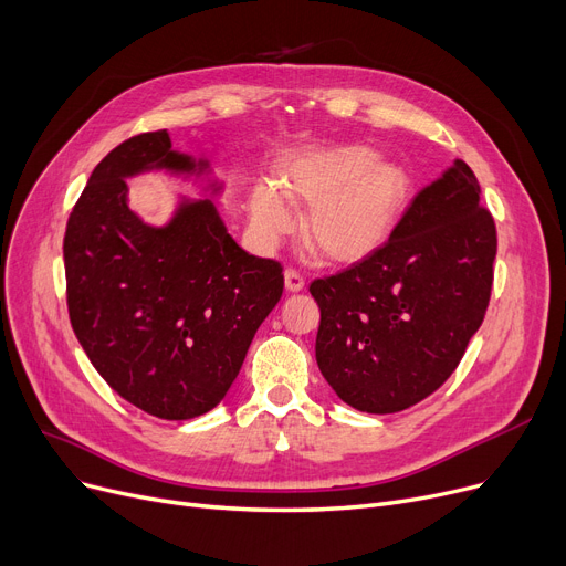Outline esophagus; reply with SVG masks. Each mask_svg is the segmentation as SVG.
Returning <instances> with one entry per match:
<instances>
[{"label": "esophagus", "instance_id": "34e87169", "mask_svg": "<svg viewBox=\"0 0 566 566\" xmlns=\"http://www.w3.org/2000/svg\"><path fill=\"white\" fill-rule=\"evenodd\" d=\"M284 286H286L289 293H298V291L305 289V280L298 271H295V268H286V271H284Z\"/></svg>", "mask_w": 566, "mask_h": 566}]
</instances>
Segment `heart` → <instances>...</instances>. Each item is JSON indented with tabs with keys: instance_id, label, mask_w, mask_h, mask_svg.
Here are the masks:
<instances>
[{
	"instance_id": "1",
	"label": "heart",
	"mask_w": 566,
	"mask_h": 566,
	"mask_svg": "<svg viewBox=\"0 0 566 566\" xmlns=\"http://www.w3.org/2000/svg\"><path fill=\"white\" fill-rule=\"evenodd\" d=\"M410 190L406 167L378 160L369 146L314 148L284 160L277 186H254L250 213L254 231L271 243L293 227L286 199L310 206L305 241L333 263H358L388 241Z\"/></svg>"
}]
</instances>
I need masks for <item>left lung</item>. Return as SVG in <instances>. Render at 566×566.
<instances>
[{"mask_svg":"<svg viewBox=\"0 0 566 566\" xmlns=\"http://www.w3.org/2000/svg\"><path fill=\"white\" fill-rule=\"evenodd\" d=\"M463 160L418 192L388 243L314 280L316 363L337 397L363 412H399L433 395L484 321L495 222Z\"/></svg>","mask_w":566,"mask_h":566,"instance_id":"8db88e82","label":"left lung"}]
</instances>
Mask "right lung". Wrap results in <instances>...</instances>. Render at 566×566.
Wrapping results in <instances>:
<instances>
[{
    "label": "right lung",
    "mask_w": 566,
    "mask_h": 566,
    "mask_svg": "<svg viewBox=\"0 0 566 566\" xmlns=\"http://www.w3.org/2000/svg\"><path fill=\"white\" fill-rule=\"evenodd\" d=\"M154 169L199 176L208 163L156 130L96 165L64 235L69 316L118 397L160 420H192L229 392L284 275L233 241L211 199H181L165 227L146 224L126 178Z\"/></svg>",
    "instance_id": "right-lung-1"
}]
</instances>
